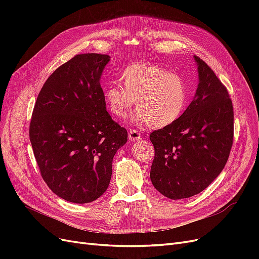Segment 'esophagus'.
I'll use <instances>...</instances> for the list:
<instances>
[{
	"label": "esophagus",
	"mask_w": 259,
	"mask_h": 259,
	"mask_svg": "<svg viewBox=\"0 0 259 259\" xmlns=\"http://www.w3.org/2000/svg\"><path fill=\"white\" fill-rule=\"evenodd\" d=\"M128 139L131 142H137V140L142 139V134L135 130H131L128 133Z\"/></svg>",
	"instance_id": "esophagus-1"
}]
</instances>
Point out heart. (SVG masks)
<instances>
[{
	"label": "heart",
	"instance_id": "obj_1",
	"mask_svg": "<svg viewBox=\"0 0 259 259\" xmlns=\"http://www.w3.org/2000/svg\"><path fill=\"white\" fill-rule=\"evenodd\" d=\"M120 82L105 92L107 107L114 116L125 119L137 99L134 120L161 128L175 123L187 106L184 79L152 64H132L120 74Z\"/></svg>",
	"mask_w": 259,
	"mask_h": 259
}]
</instances>
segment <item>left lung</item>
I'll return each instance as SVG.
<instances>
[{
	"instance_id": "left-lung-1",
	"label": "left lung",
	"mask_w": 259,
	"mask_h": 259,
	"mask_svg": "<svg viewBox=\"0 0 259 259\" xmlns=\"http://www.w3.org/2000/svg\"><path fill=\"white\" fill-rule=\"evenodd\" d=\"M199 84L179 119L150 134L153 187L171 200L193 197L222 173L233 143V107L225 85L204 61L193 56Z\"/></svg>"
}]
</instances>
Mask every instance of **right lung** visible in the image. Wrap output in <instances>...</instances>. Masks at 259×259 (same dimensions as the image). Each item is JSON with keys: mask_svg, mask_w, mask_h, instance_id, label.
<instances>
[{"mask_svg": "<svg viewBox=\"0 0 259 259\" xmlns=\"http://www.w3.org/2000/svg\"><path fill=\"white\" fill-rule=\"evenodd\" d=\"M110 56L80 54L50 75L38 93L29 136L42 178L66 201L83 204L107 190L112 160L127 131L107 112L100 76Z\"/></svg>", "mask_w": 259, "mask_h": 259, "instance_id": "right-lung-1", "label": "right lung"}]
</instances>
